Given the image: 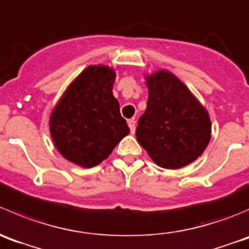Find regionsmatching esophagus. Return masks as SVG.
<instances>
[{
  "mask_svg": "<svg viewBox=\"0 0 249 249\" xmlns=\"http://www.w3.org/2000/svg\"><path fill=\"white\" fill-rule=\"evenodd\" d=\"M128 127H129L130 133H134L135 132V121L134 120H128Z\"/></svg>",
  "mask_w": 249,
  "mask_h": 249,
  "instance_id": "34e87169",
  "label": "esophagus"
}]
</instances>
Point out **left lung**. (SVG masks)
I'll return each mask as SVG.
<instances>
[{"instance_id":"8db88e82","label":"left lung","mask_w":249,"mask_h":249,"mask_svg":"<svg viewBox=\"0 0 249 249\" xmlns=\"http://www.w3.org/2000/svg\"><path fill=\"white\" fill-rule=\"evenodd\" d=\"M145 80L149 97L135 137L160 167L181 168L207 147L212 128L207 110L169 71H156Z\"/></svg>"}]
</instances>
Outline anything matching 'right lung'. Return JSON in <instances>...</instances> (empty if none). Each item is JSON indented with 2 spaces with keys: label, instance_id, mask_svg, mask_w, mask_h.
Segmentation results:
<instances>
[{
  "label": "right lung",
  "instance_id": "right-lung-1",
  "mask_svg": "<svg viewBox=\"0 0 249 249\" xmlns=\"http://www.w3.org/2000/svg\"><path fill=\"white\" fill-rule=\"evenodd\" d=\"M114 69L90 65L65 90L49 119L58 151L72 163L90 168L109 157L129 133L112 94Z\"/></svg>",
  "mask_w": 249,
  "mask_h": 249
}]
</instances>
